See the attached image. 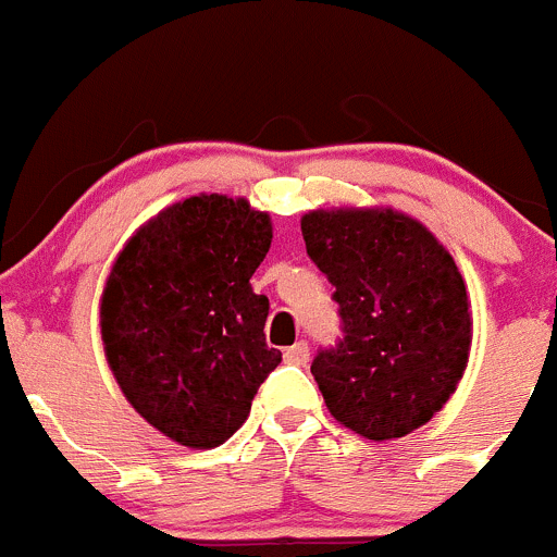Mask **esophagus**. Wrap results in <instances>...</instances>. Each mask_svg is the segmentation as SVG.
<instances>
[{"mask_svg":"<svg viewBox=\"0 0 557 557\" xmlns=\"http://www.w3.org/2000/svg\"><path fill=\"white\" fill-rule=\"evenodd\" d=\"M285 360L294 362V366H305L310 360V346L305 341L294 343L290 349H285Z\"/></svg>","mask_w":557,"mask_h":557,"instance_id":"esophagus-1","label":"esophagus"}]
</instances>
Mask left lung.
<instances>
[{
	"instance_id": "obj_1",
	"label": "left lung",
	"mask_w": 557,
	"mask_h": 557,
	"mask_svg": "<svg viewBox=\"0 0 557 557\" xmlns=\"http://www.w3.org/2000/svg\"><path fill=\"white\" fill-rule=\"evenodd\" d=\"M302 236L343 321V341L310 366L332 418L373 443L425 425L456 393L472 343L450 252L393 208H319Z\"/></svg>"
}]
</instances>
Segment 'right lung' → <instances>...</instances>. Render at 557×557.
Segmentation results:
<instances>
[{
    "label": "right lung",
    "mask_w": 557,
    "mask_h": 557,
    "mask_svg": "<svg viewBox=\"0 0 557 557\" xmlns=\"http://www.w3.org/2000/svg\"><path fill=\"white\" fill-rule=\"evenodd\" d=\"M269 247L267 211L197 195L145 222L112 263L101 294L107 362L128 404L173 443H225L283 360L267 346L269 299L249 285Z\"/></svg>",
    "instance_id": "right-lung-1"
}]
</instances>
